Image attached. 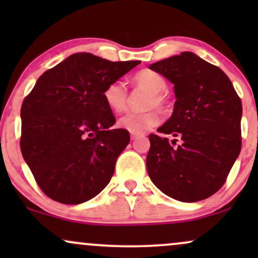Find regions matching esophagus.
<instances>
[{
    "mask_svg": "<svg viewBox=\"0 0 258 258\" xmlns=\"http://www.w3.org/2000/svg\"><path fill=\"white\" fill-rule=\"evenodd\" d=\"M138 135H136V133H131V139L132 141H135V139H137Z\"/></svg>",
    "mask_w": 258,
    "mask_h": 258,
    "instance_id": "esophagus-1",
    "label": "esophagus"
}]
</instances>
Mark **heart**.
<instances>
[{
	"instance_id": "obj_1",
	"label": "heart",
	"mask_w": 258,
	"mask_h": 258,
	"mask_svg": "<svg viewBox=\"0 0 258 258\" xmlns=\"http://www.w3.org/2000/svg\"><path fill=\"white\" fill-rule=\"evenodd\" d=\"M133 85L138 88H143L148 91L146 100H144V108H153V106L165 105L164 93L167 90L166 80L162 78L158 73L143 70L136 74L132 79ZM105 104L112 111L120 112L126 108L127 104V90L121 81H114L109 84L103 92ZM160 116L155 109L137 112L128 111L123 114L117 121V126L126 131L141 135L158 125Z\"/></svg>"
}]
</instances>
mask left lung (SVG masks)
<instances>
[{"label": "left lung", "mask_w": 258, "mask_h": 258, "mask_svg": "<svg viewBox=\"0 0 258 258\" xmlns=\"http://www.w3.org/2000/svg\"><path fill=\"white\" fill-rule=\"evenodd\" d=\"M173 84L171 117L150 135L147 170L167 197L195 203L214 195L226 182L240 154L241 100L218 67L191 52L156 61L149 67Z\"/></svg>", "instance_id": "left-lung-1"}]
</instances>
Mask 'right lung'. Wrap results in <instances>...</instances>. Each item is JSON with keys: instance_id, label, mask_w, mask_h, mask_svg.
Here are the masks:
<instances>
[{"instance_id": "obj_1", "label": "right lung", "mask_w": 258, "mask_h": 258, "mask_svg": "<svg viewBox=\"0 0 258 258\" xmlns=\"http://www.w3.org/2000/svg\"><path fill=\"white\" fill-rule=\"evenodd\" d=\"M139 63L75 53L38 78L20 110V149L47 197L78 205L110 182L130 133L111 128L103 92Z\"/></svg>"}]
</instances>
